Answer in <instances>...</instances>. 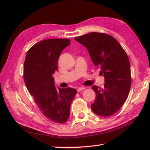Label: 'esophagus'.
<instances>
[{
  "instance_id": "obj_1",
  "label": "esophagus",
  "mask_w": 150,
  "mask_h": 150,
  "mask_svg": "<svg viewBox=\"0 0 150 150\" xmlns=\"http://www.w3.org/2000/svg\"><path fill=\"white\" fill-rule=\"evenodd\" d=\"M85 88V87H78V88H77V91H78V92H80V91H83V90H84Z\"/></svg>"
}]
</instances>
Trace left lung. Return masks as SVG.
<instances>
[{
  "instance_id": "left-lung-1",
  "label": "left lung",
  "mask_w": 150,
  "mask_h": 150,
  "mask_svg": "<svg viewBox=\"0 0 150 150\" xmlns=\"http://www.w3.org/2000/svg\"><path fill=\"white\" fill-rule=\"evenodd\" d=\"M75 40L87 48L95 66L105 77L103 87L94 85L96 93L92 110L101 116L113 115L128 98L131 87L130 61L115 38L105 33L91 32Z\"/></svg>"
}]
</instances>
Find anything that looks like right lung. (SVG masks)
<instances>
[{"label":"right lung","instance_id":"add662e5","mask_svg":"<svg viewBox=\"0 0 150 150\" xmlns=\"http://www.w3.org/2000/svg\"><path fill=\"white\" fill-rule=\"evenodd\" d=\"M70 40L47 39L28 51L24 63L25 84L34 102L45 117L63 124L69 117L70 106L77 91L67 87L56 89L52 74L57 70V61Z\"/></svg>","mask_w":150,"mask_h":150}]
</instances>
